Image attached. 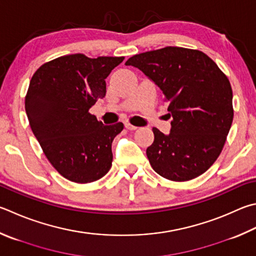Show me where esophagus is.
I'll use <instances>...</instances> for the list:
<instances>
[{"label": "esophagus", "instance_id": "esophagus-1", "mask_svg": "<svg viewBox=\"0 0 256 256\" xmlns=\"http://www.w3.org/2000/svg\"><path fill=\"white\" fill-rule=\"evenodd\" d=\"M125 128H126L128 130H130V131H134V130H136L138 126H136V125H132L130 123H125Z\"/></svg>", "mask_w": 256, "mask_h": 256}]
</instances>
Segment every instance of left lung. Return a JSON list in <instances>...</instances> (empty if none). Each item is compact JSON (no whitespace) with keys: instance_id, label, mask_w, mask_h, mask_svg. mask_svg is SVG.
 <instances>
[{"instance_id":"8db88e82","label":"left lung","mask_w":256,"mask_h":256,"mask_svg":"<svg viewBox=\"0 0 256 256\" xmlns=\"http://www.w3.org/2000/svg\"><path fill=\"white\" fill-rule=\"evenodd\" d=\"M160 88L168 102L169 134L153 128L146 148L161 176L187 181L207 171L224 146L233 122V92L228 78L202 51L166 47L128 59Z\"/></svg>"}]
</instances>
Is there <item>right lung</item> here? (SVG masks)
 <instances>
[{
  "label": "right lung",
  "instance_id": "right-lung-1",
  "mask_svg": "<svg viewBox=\"0 0 256 256\" xmlns=\"http://www.w3.org/2000/svg\"><path fill=\"white\" fill-rule=\"evenodd\" d=\"M123 60L62 56L31 78L26 112L32 132L54 168L74 182H92L112 166V142L124 125H104L88 110L104 98L105 80Z\"/></svg>",
  "mask_w": 256,
  "mask_h": 256
}]
</instances>
